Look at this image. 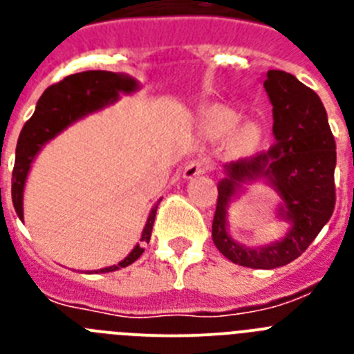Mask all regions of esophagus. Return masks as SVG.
I'll list each match as a JSON object with an SVG mask.
<instances>
[{
    "label": "esophagus",
    "instance_id": "esophagus-1",
    "mask_svg": "<svg viewBox=\"0 0 354 354\" xmlns=\"http://www.w3.org/2000/svg\"><path fill=\"white\" fill-rule=\"evenodd\" d=\"M209 170H211V165H209L205 159H193V161L187 162L186 168H184V177H186V179H193L196 175L207 174Z\"/></svg>",
    "mask_w": 354,
    "mask_h": 354
}]
</instances>
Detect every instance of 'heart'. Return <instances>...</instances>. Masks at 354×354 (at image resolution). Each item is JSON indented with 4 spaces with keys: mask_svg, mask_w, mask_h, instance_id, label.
<instances>
[{
    "mask_svg": "<svg viewBox=\"0 0 354 354\" xmlns=\"http://www.w3.org/2000/svg\"><path fill=\"white\" fill-rule=\"evenodd\" d=\"M237 120H239L237 113H234V111H230V109L214 108L207 113V129L209 133L212 134H225L236 126ZM252 138H253L252 129H250V127H245V129H241L239 134H237L236 143L239 147H246L250 145Z\"/></svg>",
    "mask_w": 354,
    "mask_h": 354,
    "instance_id": "heart-1",
    "label": "heart"
}]
</instances>
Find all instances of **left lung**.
Masks as SVG:
<instances>
[{
	"instance_id": "left-lung-1",
	"label": "left lung",
	"mask_w": 354,
	"mask_h": 354,
	"mask_svg": "<svg viewBox=\"0 0 354 354\" xmlns=\"http://www.w3.org/2000/svg\"><path fill=\"white\" fill-rule=\"evenodd\" d=\"M264 88L273 104L274 143L270 150L225 165L218 184L212 241L234 264L274 270L298 259L335 209V138L317 93L283 71H270ZM268 178L283 196L281 214L291 223L286 240L246 249L226 232V207L246 180Z\"/></svg>"
}]
</instances>
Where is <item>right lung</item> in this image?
I'll list each match as a JSON object with an SVG mask.
<instances>
[{"label":"right lung","instance_id":"add662e5","mask_svg":"<svg viewBox=\"0 0 354 354\" xmlns=\"http://www.w3.org/2000/svg\"><path fill=\"white\" fill-rule=\"evenodd\" d=\"M133 90H136V81L133 77L108 71L77 72L46 88L37 102L35 113L24 124L23 131L19 134L17 149H15V165L12 171V202L21 220H23L24 183H26L31 161L42 149L44 143L71 126L77 118L115 102L120 92L129 93ZM158 205L159 204H156L154 209L150 211L142 239H140L142 243L134 246L133 252L117 266L102 268L95 273H111L120 268H126L142 255L143 245L150 241Z\"/></svg>","mask_w":354,"mask_h":354}]
</instances>
